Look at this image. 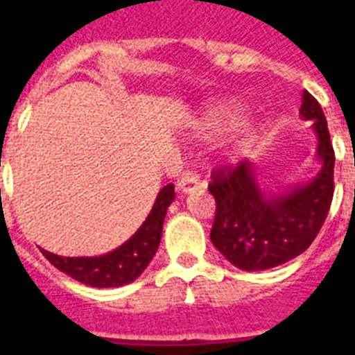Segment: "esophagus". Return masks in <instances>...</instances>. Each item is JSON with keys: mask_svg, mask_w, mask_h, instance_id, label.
<instances>
[{"mask_svg": "<svg viewBox=\"0 0 355 355\" xmlns=\"http://www.w3.org/2000/svg\"><path fill=\"white\" fill-rule=\"evenodd\" d=\"M178 188H180L183 193H192L200 188V178L192 171H187L181 174V178L178 180Z\"/></svg>", "mask_w": 355, "mask_h": 355, "instance_id": "obj_1", "label": "esophagus"}]
</instances>
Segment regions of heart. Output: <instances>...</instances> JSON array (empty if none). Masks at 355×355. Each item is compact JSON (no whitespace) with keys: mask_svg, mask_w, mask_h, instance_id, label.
Wrapping results in <instances>:
<instances>
[{"mask_svg":"<svg viewBox=\"0 0 355 355\" xmlns=\"http://www.w3.org/2000/svg\"><path fill=\"white\" fill-rule=\"evenodd\" d=\"M245 114V106L241 105V101L234 99V97H227V99H220V101L213 103L208 108L202 110L200 117L197 119L196 124L192 128V135L196 140H211L215 135L224 131L229 124L240 121ZM245 140L240 139L234 144V149L231 150V158L236 156L240 147L243 146Z\"/></svg>","mask_w":355,"mask_h":355,"instance_id":"heart-1","label":"heart"}]
</instances>
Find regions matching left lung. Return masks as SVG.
Wrapping results in <instances>:
<instances>
[{
  "label": "left lung",
  "mask_w": 355,
  "mask_h": 355,
  "mask_svg": "<svg viewBox=\"0 0 355 355\" xmlns=\"http://www.w3.org/2000/svg\"><path fill=\"white\" fill-rule=\"evenodd\" d=\"M300 117L313 121L318 174L304 184L274 192L254 163L213 175L209 193L216 200L213 245L236 268L259 272L297 258L311 245L327 218L334 193V150L324 110L304 90Z\"/></svg>",
  "instance_id": "8db88e82"
}]
</instances>
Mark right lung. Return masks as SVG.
<instances>
[{
	"label": "right lung",
	"instance_id": "obj_1",
	"mask_svg": "<svg viewBox=\"0 0 355 355\" xmlns=\"http://www.w3.org/2000/svg\"><path fill=\"white\" fill-rule=\"evenodd\" d=\"M174 197V184L163 187L156 196L153 209L144 224L137 229V233L121 247L103 256L64 258L44 249L42 254L58 270L92 288H119L133 283L146 270L150 259L155 258L162 240L163 220Z\"/></svg>",
	"mask_w": 355,
	"mask_h": 355
}]
</instances>
